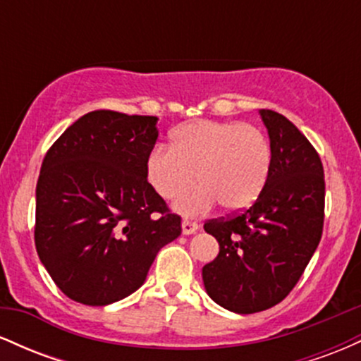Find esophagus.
Segmentation results:
<instances>
[{"instance_id":"esophagus-1","label":"esophagus","mask_w":361,"mask_h":361,"mask_svg":"<svg viewBox=\"0 0 361 361\" xmlns=\"http://www.w3.org/2000/svg\"><path fill=\"white\" fill-rule=\"evenodd\" d=\"M198 224L193 222V221H183V224H181V229H183V234L190 235V234H195L198 231Z\"/></svg>"}]
</instances>
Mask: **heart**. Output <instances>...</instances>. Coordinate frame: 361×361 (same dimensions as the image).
Returning a JSON list of instances; mask_svg holds the SVG:
<instances>
[{
  "mask_svg": "<svg viewBox=\"0 0 361 361\" xmlns=\"http://www.w3.org/2000/svg\"><path fill=\"white\" fill-rule=\"evenodd\" d=\"M273 166L263 130L250 123L200 118L176 128L171 149L156 146L146 159V178L163 200H175L198 181L202 186L176 202L185 215H202L217 202L243 210L259 197Z\"/></svg>",
  "mask_w": 361,
  "mask_h": 361,
  "instance_id": "b5f03b06",
  "label": "heart"
}]
</instances>
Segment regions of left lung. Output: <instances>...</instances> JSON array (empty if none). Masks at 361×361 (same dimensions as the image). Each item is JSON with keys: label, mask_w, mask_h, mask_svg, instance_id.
Segmentation results:
<instances>
[{"label": "left lung", "mask_w": 361, "mask_h": 361, "mask_svg": "<svg viewBox=\"0 0 361 361\" xmlns=\"http://www.w3.org/2000/svg\"><path fill=\"white\" fill-rule=\"evenodd\" d=\"M273 149L268 183L243 212L204 224L219 256L202 270L210 299L238 314L261 312L292 292L324 226V169L307 137L287 117L259 110Z\"/></svg>", "instance_id": "obj_1"}]
</instances>
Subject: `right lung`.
Listing matches in <instances>:
<instances>
[{
  "instance_id": "1",
  "label": "right lung",
  "mask_w": 361,
  "mask_h": 361,
  "mask_svg": "<svg viewBox=\"0 0 361 361\" xmlns=\"http://www.w3.org/2000/svg\"><path fill=\"white\" fill-rule=\"evenodd\" d=\"M157 117L94 110L49 147L37 181L35 247L64 295L109 305L135 292L181 234L146 178Z\"/></svg>"
}]
</instances>
